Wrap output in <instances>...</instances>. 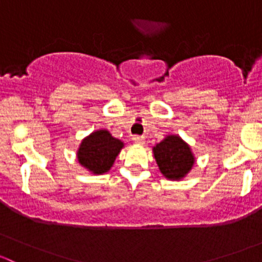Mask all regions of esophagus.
Segmentation results:
<instances>
[{
    "label": "esophagus",
    "instance_id": "esophagus-1",
    "mask_svg": "<svg viewBox=\"0 0 262 262\" xmlns=\"http://www.w3.org/2000/svg\"><path fill=\"white\" fill-rule=\"evenodd\" d=\"M133 141L136 142V143H138V144H144V138H143V137H141V136H134Z\"/></svg>",
    "mask_w": 262,
    "mask_h": 262
}]
</instances>
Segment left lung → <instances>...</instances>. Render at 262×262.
Listing matches in <instances>:
<instances>
[{
  "mask_svg": "<svg viewBox=\"0 0 262 262\" xmlns=\"http://www.w3.org/2000/svg\"><path fill=\"white\" fill-rule=\"evenodd\" d=\"M160 171L167 179L180 180L194 165L190 147L178 136H168L153 148Z\"/></svg>",
  "mask_w": 262,
  "mask_h": 262,
  "instance_id": "1",
  "label": "left lung"
}]
</instances>
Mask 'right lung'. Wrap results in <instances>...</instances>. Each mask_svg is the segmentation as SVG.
I'll use <instances>...</instances> for the list:
<instances>
[{
    "mask_svg": "<svg viewBox=\"0 0 262 262\" xmlns=\"http://www.w3.org/2000/svg\"><path fill=\"white\" fill-rule=\"evenodd\" d=\"M123 146V142L112 137L107 130H97L82 141L77 153L78 162L94 173L107 172Z\"/></svg>",
    "mask_w": 262,
    "mask_h": 262,
    "instance_id": "obj_1",
    "label": "right lung"
}]
</instances>
